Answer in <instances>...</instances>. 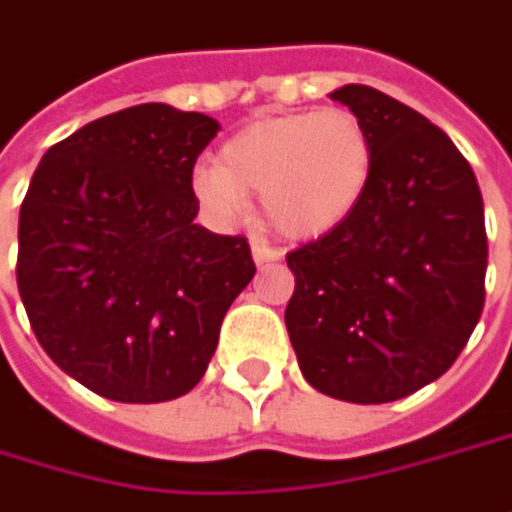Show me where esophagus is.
Listing matches in <instances>:
<instances>
[{"mask_svg": "<svg viewBox=\"0 0 512 512\" xmlns=\"http://www.w3.org/2000/svg\"><path fill=\"white\" fill-rule=\"evenodd\" d=\"M252 257H255L257 266H266V263H278L284 257V252L269 246V243H252Z\"/></svg>", "mask_w": 512, "mask_h": 512, "instance_id": "obj_1", "label": "esophagus"}]
</instances>
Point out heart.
Returning <instances> with one entry per match:
<instances>
[{
  "mask_svg": "<svg viewBox=\"0 0 512 512\" xmlns=\"http://www.w3.org/2000/svg\"><path fill=\"white\" fill-rule=\"evenodd\" d=\"M374 176V141L342 106L266 115L228 138L217 165L194 170L191 188L205 214L234 226L249 194L272 228L295 240L324 237L345 226Z\"/></svg>",
  "mask_w": 512,
  "mask_h": 512,
  "instance_id": "obj_1",
  "label": "heart"
}]
</instances>
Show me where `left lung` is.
Listing matches in <instances>:
<instances>
[{
	"label": "left lung",
	"mask_w": 512,
	"mask_h": 512,
	"mask_svg": "<svg viewBox=\"0 0 512 512\" xmlns=\"http://www.w3.org/2000/svg\"><path fill=\"white\" fill-rule=\"evenodd\" d=\"M374 141L345 226L286 255V330L304 379L345 403H394L443 376L484 310L487 231L475 173L440 127L385 92H330Z\"/></svg>",
	"instance_id": "8db88e82"
}]
</instances>
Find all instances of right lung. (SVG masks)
Returning a JSON list of instances; mask_svg holds the SVG:
<instances>
[{
  "label": "right lung",
  "instance_id": "1",
  "mask_svg": "<svg viewBox=\"0 0 512 512\" xmlns=\"http://www.w3.org/2000/svg\"><path fill=\"white\" fill-rule=\"evenodd\" d=\"M202 112L138 104L43 156L19 211L16 284L51 362L115 403H165L202 379L231 301L255 278L246 237L196 226Z\"/></svg>",
  "mask_w": 512,
  "mask_h": 512
}]
</instances>
